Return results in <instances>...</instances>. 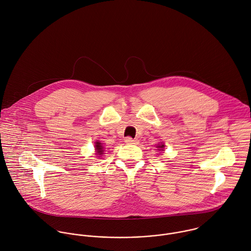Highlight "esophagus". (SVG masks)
Instances as JSON below:
<instances>
[{"label":"esophagus","mask_w":251,"mask_h":251,"mask_svg":"<svg viewBox=\"0 0 251 251\" xmlns=\"http://www.w3.org/2000/svg\"><path fill=\"white\" fill-rule=\"evenodd\" d=\"M125 142L126 144H130V145H131V144L136 145V144L139 143L137 139H132V138H130V137H126V138L125 139Z\"/></svg>","instance_id":"1"}]
</instances>
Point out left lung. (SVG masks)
I'll use <instances>...</instances> for the list:
<instances>
[{
    "instance_id": "8db88e82",
    "label": "left lung",
    "mask_w": 251,
    "mask_h": 251,
    "mask_svg": "<svg viewBox=\"0 0 251 251\" xmlns=\"http://www.w3.org/2000/svg\"><path fill=\"white\" fill-rule=\"evenodd\" d=\"M164 144H160V145H157V149H158V151H163L164 150Z\"/></svg>"
}]
</instances>
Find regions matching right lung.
<instances>
[{
	"mask_svg": "<svg viewBox=\"0 0 251 251\" xmlns=\"http://www.w3.org/2000/svg\"><path fill=\"white\" fill-rule=\"evenodd\" d=\"M95 148H96V153L98 154V156L100 157V154H103V147H102V145L100 142H96V146H95Z\"/></svg>",
	"mask_w": 251,
	"mask_h": 251,
	"instance_id": "right-lung-1",
	"label": "right lung"
}]
</instances>
